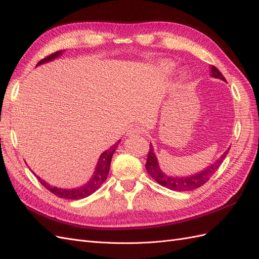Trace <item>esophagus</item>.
Segmentation results:
<instances>
[{
    "instance_id": "esophagus-1",
    "label": "esophagus",
    "mask_w": 259,
    "mask_h": 259,
    "mask_svg": "<svg viewBox=\"0 0 259 259\" xmlns=\"http://www.w3.org/2000/svg\"><path fill=\"white\" fill-rule=\"evenodd\" d=\"M143 133V128L142 127H139V126H133L130 131H128V133L127 134L128 135H131V136H136V135H140Z\"/></svg>"
}]
</instances>
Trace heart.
Masks as SVG:
<instances>
[{"instance_id":"b5f03b06","label":"heart","mask_w":259,"mask_h":259,"mask_svg":"<svg viewBox=\"0 0 259 259\" xmlns=\"http://www.w3.org/2000/svg\"><path fill=\"white\" fill-rule=\"evenodd\" d=\"M174 67H175V64L173 61H170V60H163L162 62H161V68H162V70L164 72H170L171 70L174 69ZM185 75V74H184Z\"/></svg>"}]
</instances>
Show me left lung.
Listing matches in <instances>:
<instances>
[{
  "mask_svg": "<svg viewBox=\"0 0 259 259\" xmlns=\"http://www.w3.org/2000/svg\"><path fill=\"white\" fill-rule=\"evenodd\" d=\"M210 76L226 81L225 76L222 74V72L214 66H210ZM229 149L226 150L221 158L214 162V164H211V165H209L205 169L201 170L200 173L186 177H174L170 175H166L161 169L158 158H156V155L154 153V149L150 143V149H149L146 163V169L148 171V174L150 175L156 183H159L163 187L168 188V189L174 191H190L197 189V188H200L201 186L208 182L211 175L215 173L219 168V166H221V164L224 162L226 155L229 152Z\"/></svg>",
  "mask_w": 259,
  "mask_h": 259,
  "instance_id": "left-lung-1",
  "label": "left lung"
}]
</instances>
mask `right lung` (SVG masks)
Returning <instances> with one entry per match:
<instances>
[{
    "label": "right lung",
    "instance_id": "obj_1",
    "mask_svg": "<svg viewBox=\"0 0 259 259\" xmlns=\"http://www.w3.org/2000/svg\"><path fill=\"white\" fill-rule=\"evenodd\" d=\"M61 54H62V51H58L56 53L50 55V56L42 59L41 61H38L36 67L42 65V64H45V62H49V61H52L54 59L58 58ZM119 144H120V140L117 143H115L112 147L109 148L108 150H106L105 152L100 154L98 162L96 164L95 171H94L92 178L89 180L88 183L84 184L81 187L72 188V189H66V188L53 187L50 184L46 183L45 180L41 179V177L36 176L34 173L33 174L36 176V178L38 179V182H40L46 188V189L50 190L55 195H57L58 198H64V199H69V200L84 199L86 197H89V195H91L92 193L95 192L98 189V188L105 183V180L107 179V176L109 174V169H110L112 155L115 151V149L117 148V146H119Z\"/></svg>",
    "mask_w": 259,
    "mask_h": 259
}]
</instances>
